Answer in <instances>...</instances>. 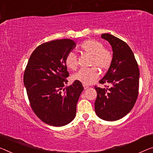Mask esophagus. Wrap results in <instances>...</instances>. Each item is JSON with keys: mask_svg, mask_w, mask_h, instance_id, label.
<instances>
[{"mask_svg": "<svg viewBox=\"0 0 153 153\" xmlns=\"http://www.w3.org/2000/svg\"><path fill=\"white\" fill-rule=\"evenodd\" d=\"M83 88H84L85 90H86V89H88V88H90V86L88 85H85V84H83Z\"/></svg>", "mask_w": 153, "mask_h": 153, "instance_id": "34e87169", "label": "esophagus"}]
</instances>
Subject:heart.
<instances>
[{
	"mask_svg": "<svg viewBox=\"0 0 153 153\" xmlns=\"http://www.w3.org/2000/svg\"><path fill=\"white\" fill-rule=\"evenodd\" d=\"M80 48L84 52L92 55L90 65H94L90 68H82L73 74V79L85 85H90L96 81L99 75L97 68L101 70H106L110 67L113 60L111 51L104 48L100 42L95 39H87L82 42ZM65 63L70 70H75L78 65L76 54L72 51L66 55Z\"/></svg>",
	"mask_w": 153,
	"mask_h": 153,
	"instance_id": "heart-1",
	"label": "heart"
}]
</instances>
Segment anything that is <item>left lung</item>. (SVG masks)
I'll return each mask as SVG.
<instances>
[{
    "mask_svg": "<svg viewBox=\"0 0 153 153\" xmlns=\"http://www.w3.org/2000/svg\"><path fill=\"white\" fill-rule=\"evenodd\" d=\"M101 38L111 46L113 60L99 81L109 85L104 88L95 86V112L104 120L116 121L128 114L137 100L140 70L133 51L126 42L109 33L102 34Z\"/></svg>",
    "mask_w": 153,
    "mask_h": 153,
    "instance_id": "8db88e82",
    "label": "left lung"
}]
</instances>
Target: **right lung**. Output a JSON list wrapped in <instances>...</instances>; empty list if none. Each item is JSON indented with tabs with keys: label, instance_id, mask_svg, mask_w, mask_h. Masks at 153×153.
Listing matches in <instances>:
<instances>
[{
	"label": "right lung",
	"instance_id": "right-lung-1",
	"mask_svg": "<svg viewBox=\"0 0 153 153\" xmlns=\"http://www.w3.org/2000/svg\"><path fill=\"white\" fill-rule=\"evenodd\" d=\"M76 47L72 39H57L37 46L26 67L24 85L30 107L44 123L62 126L73 120L83 90L81 82L67 84L66 55Z\"/></svg>",
	"mask_w": 153,
	"mask_h": 153
}]
</instances>
